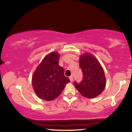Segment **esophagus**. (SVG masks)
I'll return each mask as SVG.
<instances>
[{"mask_svg": "<svg viewBox=\"0 0 132 132\" xmlns=\"http://www.w3.org/2000/svg\"><path fill=\"white\" fill-rule=\"evenodd\" d=\"M69 79H70V81H71V82H73V76H71L69 77Z\"/></svg>", "mask_w": 132, "mask_h": 132, "instance_id": "obj_1", "label": "esophagus"}]
</instances>
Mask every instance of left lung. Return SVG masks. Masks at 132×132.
Returning a JSON list of instances; mask_svg holds the SVG:
<instances>
[{
  "mask_svg": "<svg viewBox=\"0 0 132 132\" xmlns=\"http://www.w3.org/2000/svg\"><path fill=\"white\" fill-rule=\"evenodd\" d=\"M79 65L84 78L79 84L75 85L83 96L94 98L103 91L106 86V77L100 63L93 55L85 53L80 55Z\"/></svg>",
  "mask_w": 132,
  "mask_h": 132,
  "instance_id": "obj_1",
  "label": "left lung"
}]
</instances>
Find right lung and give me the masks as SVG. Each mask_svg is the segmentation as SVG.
<instances>
[{"instance_id": "obj_1", "label": "right lung", "mask_w": 132, "mask_h": 132, "mask_svg": "<svg viewBox=\"0 0 132 132\" xmlns=\"http://www.w3.org/2000/svg\"><path fill=\"white\" fill-rule=\"evenodd\" d=\"M60 55L52 52L45 56L34 71L32 84L39 98L52 101L57 98L70 82L64 75V70L59 65Z\"/></svg>"}]
</instances>
